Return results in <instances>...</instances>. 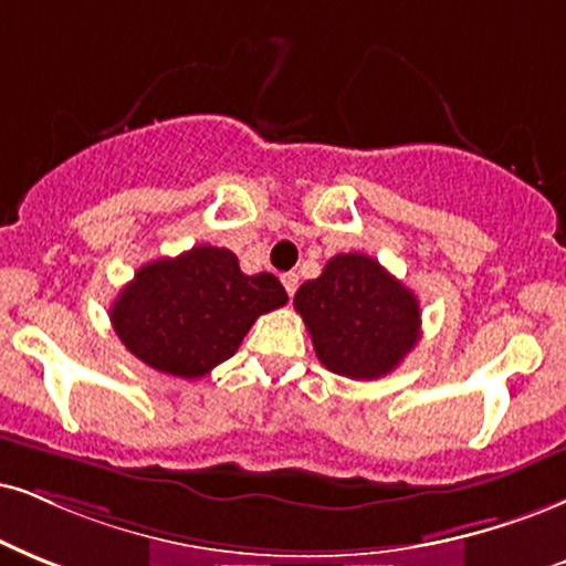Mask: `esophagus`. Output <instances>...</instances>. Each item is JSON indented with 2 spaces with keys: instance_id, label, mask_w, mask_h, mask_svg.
I'll use <instances>...</instances> for the list:
<instances>
[{
  "instance_id": "esophagus-1",
  "label": "esophagus",
  "mask_w": 566,
  "mask_h": 566,
  "mask_svg": "<svg viewBox=\"0 0 566 566\" xmlns=\"http://www.w3.org/2000/svg\"><path fill=\"white\" fill-rule=\"evenodd\" d=\"M281 281H283L285 294L294 296V294H296V289H298V275H296V272H285V275L281 277Z\"/></svg>"
}]
</instances>
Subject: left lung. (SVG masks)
<instances>
[{
  "label": "left lung",
  "instance_id": "8db88e82",
  "mask_svg": "<svg viewBox=\"0 0 566 566\" xmlns=\"http://www.w3.org/2000/svg\"><path fill=\"white\" fill-rule=\"evenodd\" d=\"M317 359L352 380L394 373L420 340V304L373 256L336 254L323 275L296 291Z\"/></svg>",
  "mask_w": 566,
  "mask_h": 566
}]
</instances>
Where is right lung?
<instances>
[{"label":"right lung","mask_w":566,"mask_h":566,"mask_svg":"<svg viewBox=\"0 0 566 566\" xmlns=\"http://www.w3.org/2000/svg\"><path fill=\"white\" fill-rule=\"evenodd\" d=\"M285 302L275 275H243L233 251L201 243L138 268L109 319L144 365L197 380L239 352L256 317Z\"/></svg>","instance_id":"add662e5"}]
</instances>
